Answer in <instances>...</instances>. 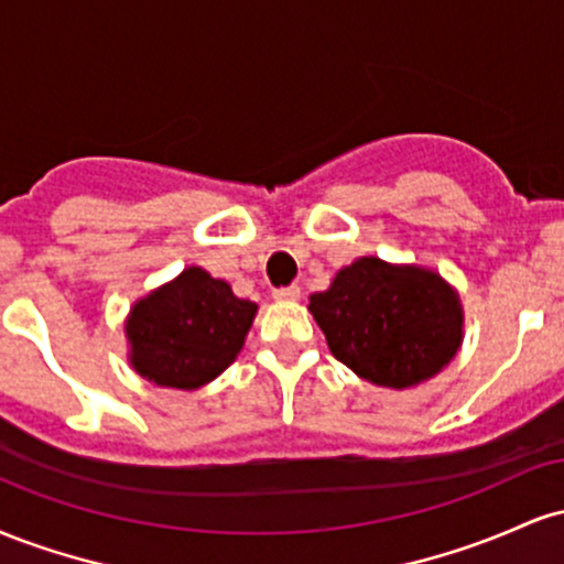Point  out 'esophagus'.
<instances>
[{
	"mask_svg": "<svg viewBox=\"0 0 564 564\" xmlns=\"http://www.w3.org/2000/svg\"><path fill=\"white\" fill-rule=\"evenodd\" d=\"M300 296H302L300 286H283V289L273 291V300H278V302H296Z\"/></svg>",
	"mask_w": 564,
	"mask_h": 564,
	"instance_id": "obj_1",
	"label": "esophagus"
}]
</instances>
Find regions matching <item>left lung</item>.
Wrapping results in <instances>:
<instances>
[{
	"label": "left lung",
	"instance_id": "1",
	"mask_svg": "<svg viewBox=\"0 0 564 564\" xmlns=\"http://www.w3.org/2000/svg\"><path fill=\"white\" fill-rule=\"evenodd\" d=\"M307 310L336 360L390 390L437 377L464 341L462 296L422 264L360 257L310 296Z\"/></svg>",
	"mask_w": 564,
	"mask_h": 564
}]
</instances>
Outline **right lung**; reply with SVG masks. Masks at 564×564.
Instances as JSON below:
<instances>
[{
	"label": "right lung",
	"mask_w": 564,
	"mask_h": 564,
	"mask_svg": "<svg viewBox=\"0 0 564 564\" xmlns=\"http://www.w3.org/2000/svg\"><path fill=\"white\" fill-rule=\"evenodd\" d=\"M257 310L228 281L191 264L129 307V366L156 387L198 390L238 358Z\"/></svg>",
	"instance_id": "add662e5"
}]
</instances>
